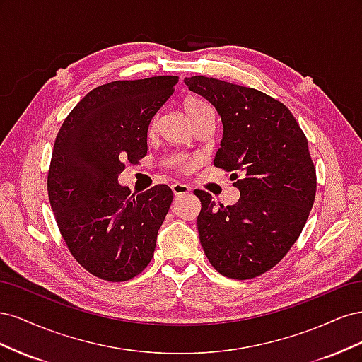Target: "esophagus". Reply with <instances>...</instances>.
Segmentation results:
<instances>
[{
	"label": "esophagus",
	"instance_id": "34e87169",
	"mask_svg": "<svg viewBox=\"0 0 362 362\" xmlns=\"http://www.w3.org/2000/svg\"><path fill=\"white\" fill-rule=\"evenodd\" d=\"M172 192L175 196H181V194H185L190 192V187L187 184H182V182H175L172 184Z\"/></svg>",
	"mask_w": 362,
	"mask_h": 362
}]
</instances>
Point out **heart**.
I'll use <instances>...</instances> for the list:
<instances>
[{
  "label": "heart",
  "mask_w": 362,
  "mask_h": 362,
  "mask_svg": "<svg viewBox=\"0 0 362 362\" xmlns=\"http://www.w3.org/2000/svg\"><path fill=\"white\" fill-rule=\"evenodd\" d=\"M182 110H184V113L189 116V119L193 120L198 117V116H201L204 112H206L208 110V107H206V104L202 101V100H199V98H196V96H187L185 98V100L182 101ZM156 125H157V122L156 120H152L151 122V125H149V133H152V131L156 129ZM193 160H185V161H181V166L184 168V169H189V168H192L193 166Z\"/></svg>",
  "instance_id": "1"
}]
</instances>
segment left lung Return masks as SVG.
Returning <instances> with one entry per match:
<instances>
[{
	"label": "left lung",
	"mask_w": 362,
	"mask_h": 362,
	"mask_svg": "<svg viewBox=\"0 0 362 362\" xmlns=\"http://www.w3.org/2000/svg\"><path fill=\"white\" fill-rule=\"evenodd\" d=\"M184 83L221 116L214 166L234 172L240 190V199L226 206L194 190L201 245L221 275L259 276L287 255L310 216L317 178L308 140L286 105L257 89L204 75Z\"/></svg>",
	"instance_id": "8db88e82"
}]
</instances>
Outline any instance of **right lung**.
Returning a JSON list of instances; mask_svg holds the SVG:
<instances>
[{
    "mask_svg": "<svg viewBox=\"0 0 362 362\" xmlns=\"http://www.w3.org/2000/svg\"><path fill=\"white\" fill-rule=\"evenodd\" d=\"M178 76L112 81L74 107L54 144L48 198L72 257L104 281L122 282L154 257L173 193L166 184L134 194L117 182L125 163L146 156L152 117Z\"/></svg>",
    "mask_w": 362,
    "mask_h": 362,
    "instance_id": "right-lung-1",
    "label": "right lung"
}]
</instances>
